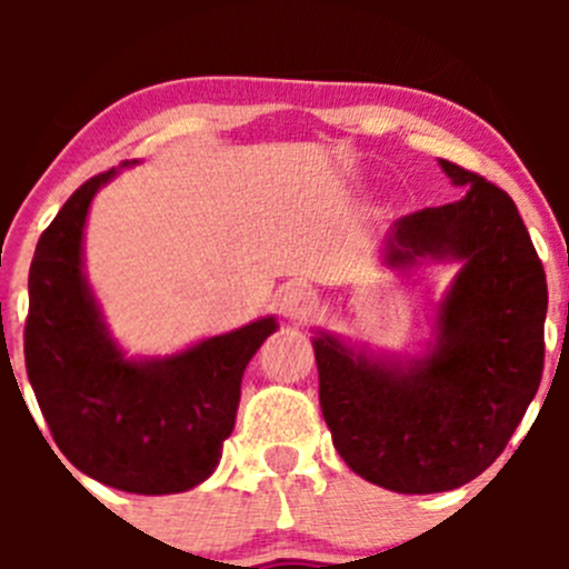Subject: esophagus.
<instances>
[{
    "label": "esophagus",
    "instance_id": "obj_1",
    "mask_svg": "<svg viewBox=\"0 0 569 569\" xmlns=\"http://www.w3.org/2000/svg\"><path fill=\"white\" fill-rule=\"evenodd\" d=\"M278 308L289 321H306L317 311V300H313V295L306 286H291V289H286L278 297Z\"/></svg>",
    "mask_w": 569,
    "mask_h": 569
}]
</instances>
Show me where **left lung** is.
Returning <instances> with one entry per match:
<instances>
[{"mask_svg":"<svg viewBox=\"0 0 569 569\" xmlns=\"http://www.w3.org/2000/svg\"><path fill=\"white\" fill-rule=\"evenodd\" d=\"M462 198L388 228L382 261H460L427 352L375 355L319 330V405L332 446L371 485L427 496L468 485L507 449L545 360L548 283L518 206L487 178L440 159Z\"/></svg>","mask_w":569,"mask_h":569,"instance_id":"obj_1","label":"left lung"}]
</instances>
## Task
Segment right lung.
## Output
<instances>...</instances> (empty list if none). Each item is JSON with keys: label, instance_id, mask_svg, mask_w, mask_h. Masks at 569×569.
<instances>
[{"label": "right lung", "instance_id": "obj_1", "mask_svg": "<svg viewBox=\"0 0 569 569\" xmlns=\"http://www.w3.org/2000/svg\"><path fill=\"white\" fill-rule=\"evenodd\" d=\"M123 162L120 168H131ZM120 170L84 181L40 237L30 267L27 377L73 468L137 496H170L209 479L237 423L242 375L278 330L263 317L164 358L118 347L84 274L90 203Z\"/></svg>", "mask_w": 569, "mask_h": 569}]
</instances>
